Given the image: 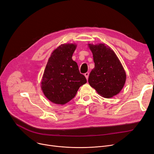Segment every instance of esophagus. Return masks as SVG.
I'll return each instance as SVG.
<instances>
[{"label": "esophagus", "instance_id": "obj_1", "mask_svg": "<svg viewBox=\"0 0 154 154\" xmlns=\"http://www.w3.org/2000/svg\"><path fill=\"white\" fill-rule=\"evenodd\" d=\"M84 75H85V76L86 79H88V75H89V72H86Z\"/></svg>", "mask_w": 154, "mask_h": 154}]
</instances>
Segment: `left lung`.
Here are the masks:
<instances>
[{
  "label": "left lung",
  "instance_id": "1",
  "mask_svg": "<svg viewBox=\"0 0 154 154\" xmlns=\"http://www.w3.org/2000/svg\"><path fill=\"white\" fill-rule=\"evenodd\" d=\"M95 67L88 77V83L101 96L110 98L118 94L125 84V72L111 48L105 44H89Z\"/></svg>",
  "mask_w": 154,
  "mask_h": 154
}]
</instances>
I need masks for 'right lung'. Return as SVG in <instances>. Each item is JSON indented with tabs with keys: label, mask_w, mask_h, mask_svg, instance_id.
<instances>
[{
	"label": "right lung",
	"mask_w": 154,
	"mask_h": 154,
	"mask_svg": "<svg viewBox=\"0 0 154 154\" xmlns=\"http://www.w3.org/2000/svg\"><path fill=\"white\" fill-rule=\"evenodd\" d=\"M76 45L62 44L52 52L45 67L41 82L46 97L56 104L63 105L75 96L80 86L87 82L77 63L72 60Z\"/></svg>",
	"instance_id": "add662e5"
}]
</instances>
